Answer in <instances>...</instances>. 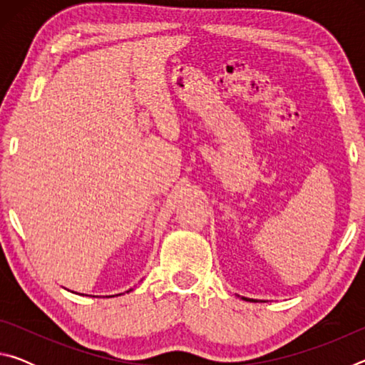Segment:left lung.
Masks as SVG:
<instances>
[{"label": "left lung", "instance_id": "8db88e82", "mask_svg": "<svg viewBox=\"0 0 365 365\" xmlns=\"http://www.w3.org/2000/svg\"><path fill=\"white\" fill-rule=\"evenodd\" d=\"M243 299H245V301H250V299H248V298H243Z\"/></svg>", "mask_w": 365, "mask_h": 365}]
</instances>
